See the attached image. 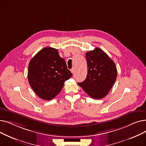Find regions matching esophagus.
Segmentation results:
<instances>
[{
    "label": "esophagus",
    "mask_w": 146,
    "mask_h": 146,
    "mask_svg": "<svg viewBox=\"0 0 146 146\" xmlns=\"http://www.w3.org/2000/svg\"><path fill=\"white\" fill-rule=\"evenodd\" d=\"M74 70H75V69H74V68L73 67V68H72L71 69V72L73 74V73H74Z\"/></svg>",
    "instance_id": "obj_1"
}]
</instances>
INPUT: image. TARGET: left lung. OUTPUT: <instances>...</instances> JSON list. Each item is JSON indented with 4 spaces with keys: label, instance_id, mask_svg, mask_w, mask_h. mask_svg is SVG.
<instances>
[{
    "label": "left lung",
    "instance_id": "8db88e82",
    "mask_svg": "<svg viewBox=\"0 0 146 146\" xmlns=\"http://www.w3.org/2000/svg\"><path fill=\"white\" fill-rule=\"evenodd\" d=\"M86 58V79L78 85L91 98L102 99L108 94L116 80L117 67L113 60L99 48L87 52Z\"/></svg>",
    "mask_w": 146,
    "mask_h": 146
}]
</instances>
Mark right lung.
<instances>
[{"label": "right lung", "mask_w": 146, "mask_h": 146, "mask_svg": "<svg viewBox=\"0 0 146 146\" xmlns=\"http://www.w3.org/2000/svg\"><path fill=\"white\" fill-rule=\"evenodd\" d=\"M72 73L57 49L45 47L31 59L28 65V78L34 92L44 100H51L62 89L64 83Z\"/></svg>", "instance_id": "1"}]
</instances>
